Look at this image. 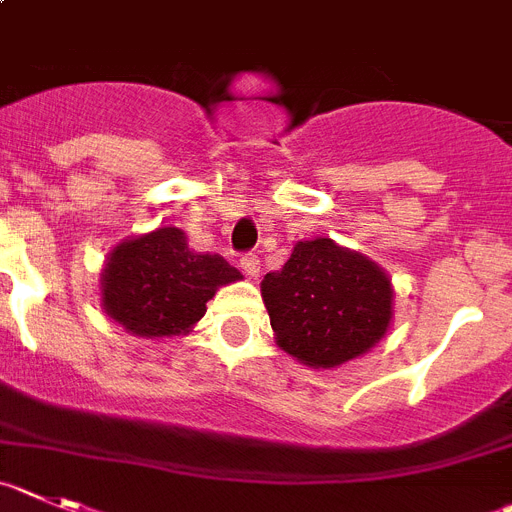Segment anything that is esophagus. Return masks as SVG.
Wrapping results in <instances>:
<instances>
[{"label": "esophagus", "instance_id": "esophagus-1", "mask_svg": "<svg viewBox=\"0 0 512 512\" xmlns=\"http://www.w3.org/2000/svg\"><path fill=\"white\" fill-rule=\"evenodd\" d=\"M239 268L244 270V273L250 275V278H255L257 273H260V260H257V255H242L239 257Z\"/></svg>", "mask_w": 512, "mask_h": 512}]
</instances>
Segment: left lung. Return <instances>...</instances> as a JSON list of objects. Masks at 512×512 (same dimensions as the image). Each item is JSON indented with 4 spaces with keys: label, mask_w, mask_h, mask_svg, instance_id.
<instances>
[{
    "label": "left lung",
    "mask_w": 512,
    "mask_h": 512,
    "mask_svg": "<svg viewBox=\"0 0 512 512\" xmlns=\"http://www.w3.org/2000/svg\"><path fill=\"white\" fill-rule=\"evenodd\" d=\"M260 291L275 342L311 368H335L368 353L394 314L389 275L324 237L296 244Z\"/></svg>",
    "instance_id": "obj_1"
}]
</instances>
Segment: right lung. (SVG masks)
<instances>
[{"mask_svg": "<svg viewBox=\"0 0 512 512\" xmlns=\"http://www.w3.org/2000/svg\"><path fill=\"white\" fill-rule=\"evenodd\" d=\"M239 278L221 255L190 250L177 226H159L110 252L102 309L131 335H185L206 314V301Z\"/></svg>", "mask_w": 512, "mask_h": 512, "instance_id": "obj_1", "label": "right lung"}]
</instances>
